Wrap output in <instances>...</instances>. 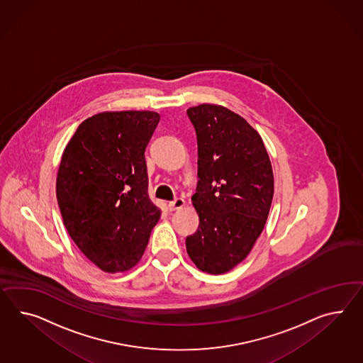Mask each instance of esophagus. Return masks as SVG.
I'll use <instances>...</instances> for the list:
<instances>
[{"instance_id": "esophagus-1", "label": "esophagus", "mask_w": 363, "mask_h": 363, "mask_svg": "<svg viewBox=\"0 0 363 363\" xmlns=\"http://www.w3.org/2000/svg\"><path fill=\"white\" fill-rule=\"evenodd\" d=\"M185 199H182V198H176L174 201L169 202V210H170V211H176V210L182 208V207L185 206Z\"/></svg>"}]
</instances>
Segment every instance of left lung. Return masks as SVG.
<instances>
[{
    "label": "left lung",
    "instance_id": "left-lung-1",
    "mask_svg": "<svg viewBox=\"0 0 363 363\" xmlns=\"http://www.w3.org/2000/svg\"><path fill=\"white\" fill-rule=\"evenodd\" d=\"M198 142V186L191 196L199 227L186 250L204 273L230 272L265 227L274 194L272 162L259 133L219 105L190 107Z\"/></svg>",
    "mask_w": 363,
    "mask_h": 363
}]
</instances>
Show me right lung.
I'll list each match as a JSON object with an SVG mask.
<instances>
[{
    "label": "right lung",
    "instance_id": "right-lung-1",
    "mask_svg": "<svg viewBox=\"0 0 363 363\" xmlns=\"http://www.w3.org/2000/svg\"><path fill=\"white\" fill-rule=\"evenodd\" d=\"M155 111H106L85 119L62 152L56 196L64 225L106 273L136 265L161 210L148 195L144 152Z\"/></svg>",
    "mask_w": 363,
    "mask_h": 363
}]
</instances>
